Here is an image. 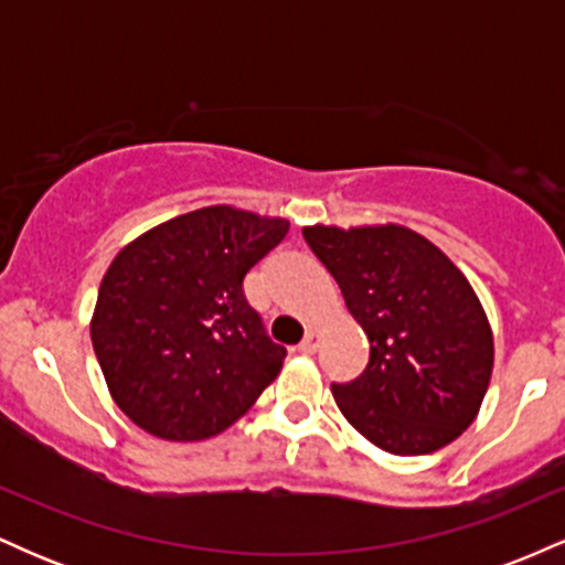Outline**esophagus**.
<instances>
[{
    "label": "esophagus",
    "mask_w": 565,
    "mask_h": 565,
    "mask_svg": "<svg viewBox=\"0 0 565 565\" xmlns=\"http://www.w3.org/2000/svg\"><path fill=\"white\" fill-rule=\"evenodd\" d=\"M319 342H321L319 329H308V332H305V340L300 342V350H302V353H316Z\"/></svg>",
    "instance_id": "1"
}]
</instances>
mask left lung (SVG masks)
<instances>
[{"mask_svg": "<svg viewBox=\"0 0 565 565\" xmlns=\"http://www.w3.org/2000/svg\"><path fill=\"white\" fill-rule=\"evenodd\" d=\"M369 337V366L332 385L342 417L398 457L449 446L478 417L494 372V332L468 276L398 223L305 225Z\"/></svg>", "mask_w": 565, "mask_h": 565, "instance_id": "obj_1", "label": "left lung"}]
</instances>
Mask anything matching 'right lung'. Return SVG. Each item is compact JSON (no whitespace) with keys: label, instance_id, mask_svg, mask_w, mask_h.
<instances>
[{"label":"right lung","instance_id":"obj_1","mask_svg":"<svg viewBox=\"0 0 565 565\" xmlns=\"http://www.w3.org/2000/svg\"><path fill=\"white\" fill-rule=\"evenodd\" d=\"M287 231L284 217L201 206L108 265L89 337L114 404L148 436H220L278 377L287 348L263 332L242 284Z\"/></svg>","mask_w":565,"mask_h":565}]
</instances>
